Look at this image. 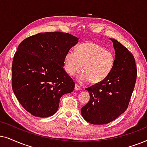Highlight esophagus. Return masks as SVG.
Listing matches in <instances>:
<instances>
[{
    "label": "esophagus",
    "instance_id": "esophagus-1",
    "mask_svg": "<svg viewBox=\"0 0 147 147\" xmlns=\"http://www.w3.org/2000/svg\"><path fill=\"white\" fill-rule=\"evenodd\" d=\"M81 87H80L79 85H77V84H75V91H79V90H81Z\"/></svg>",
    "mask_w": 147,
    "mask_h": 147
}]
</instances>
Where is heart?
<instances>
[{"label":"heart","instance_id":"b5f03b06","mask_svg":"<svg viewBox=\"0 0 147 147\" xmlns=\"http://www.w3.org/2000/svg\"><path fill=\"white\" fill-rule=\"evenodd\" d=\"M115 64V56L100 45L93 42H84L79 45L75 52L70 50L64 59V69L73 76L83 72L79 79L82 83H99L110 75Z\"/></svg>","mask_w":147,"mask_h":147}]
</instances>
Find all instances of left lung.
I'll return each instance as SVG.
<instances>
[{
	"instance_id": "left-lung-1",
	"label": "left lung",
	"mask_w": 147,
	"mask_h": 147,
	"mask_svg": "<svg viewBox=\"0 0 147 147\" xmlns=\"http://www.w3.org/2000/svg\"><path fill=\"white\" fill-rule=\"evenodd\" d=\"M116 56L112 71L101 83L86 88L90 100L81 108L83 118L92 124L112 122L128 107L137 76L133 54L118 40L111 39Z\"/></svg>"
}]
</instances>
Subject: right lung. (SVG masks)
<instances>
[{
    "mask_svg": "<svg viewBox=\"0 0 147 147\" xmlns=\"http://www.w3.org/2000/svg\"><path fill=\"white\" fill-rule=\"evenodd\" d=\"M78 38L63 32L40 33L19 45L12 64V88L25 110L40 118L52 116L60 99L75 89L64 59Z\"/></svg>",
    "mask_w": 147,
    "mask_h": 147,
    "instance_id": "1",
    "label": "right lung"
}]
</instances>
